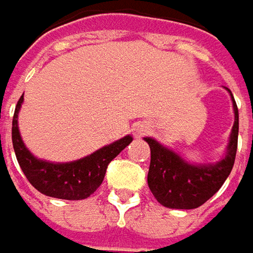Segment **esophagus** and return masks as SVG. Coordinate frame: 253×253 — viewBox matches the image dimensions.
<instances>
[{
	"label": "esophagus",
	"instance_id": "1",
	"mask_svg": "<svg viewBox=\"0 0 253 253\" xmlns=\"http://www.w3.org/2000/svg\"><path fill=\"white\" fill-rule=\"evenodd\" d=\"M148 131H150V125H147V124H141V125L137 128V134H138V135H145Z\"/></svg>",
	"mask_w": 253,
	"mask_h": 253
}]
</instances>
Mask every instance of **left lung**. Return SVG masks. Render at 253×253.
<instances>
[{"instance_id":"obj_1","label":"left lung","mask_w":253,"mask_h":253,"mask_svg":"<svg viewBox=\"0 0 253 253\" xmlns=\"http://www.w3.org/2000/svg\"><path fill=\"white\" fill-rule=\"evenodd\" d=\"M235 124L226 147V154L215 163L195 165L186 162L173 150L162 145L151 137H145L151 150V162L148 169V188L162 206L176 210H192L203 206L224 183L230 174L237 150L239 112L233 94Z\"/></svg>"}]
</instances>
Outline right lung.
Instances as JSON below:
<instances>
[{
  "mask_svg": "<svg viewBox=\"0 0 253 253\" xmlns=\"http://www.w3.org/2000/svg\"><path fill=\"white\" fill-rule=\"evenodd\" d=\"M23 100L21 96L16 106L11 137L17 162L27 180L39 192L52 198L76 201L90 197L102 185L108 165L132 141V137L126 135L74 162L53 163L42 160L29 151L20 135L18 112Z\"/></svg>",
  "mask_w": 253,
  "mask_h": 253,
  "instance_id": "add662e5",
  "label": "right lung"
}]
</instances>
